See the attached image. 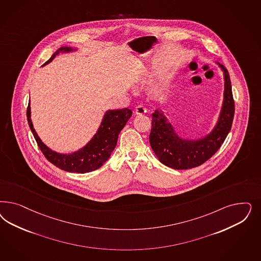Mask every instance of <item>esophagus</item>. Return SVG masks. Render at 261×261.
<instances>
[{
    "instance_id": "1",
    "label": "esophagus",
    "mask_w": 261,
    "mask_h": 261,
    "mask_svg": "<svg viewBox=\"0 0 261 261\" xmlns=\"http://www.w3.org/2000/svg\"><path fill=\"white\" fill-rule=\"evenodd\" d=\"M135 112L136 115H143V114H145V113L147 112V110H146V108H145L144 106L139 105V106H137V107L135 108Z\"/></svg>"
}]
</instances>
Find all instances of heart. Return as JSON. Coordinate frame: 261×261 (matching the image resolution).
<instances>
[{"label": "heart", "mask_w": 261, "mask_h": 261, "mask_svg": "<svg viewBox=\"0 0 261 261\" xmlns=\"http://www.w3.org/2000/svg\"><path fill=\"white\" fill-rule=\"evenodd\" d=\"M144 76H148V71H147V70L145 71V74H144Z\"/></svg>", "instance_id": "obj_1"}]
</instances>
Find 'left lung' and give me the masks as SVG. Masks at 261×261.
I'll list each match as a JSON object with an SVG mask.
<instances>
[{
	"label": "left lung",
	"mask_w": 261,
	"mask_h": 261,
	"mask_svg": "<svg viewBox=\"0 0 261 261\" xmlns=\"http://www.w3.org/2000/svg\"><path fill=\"white\" fill-rule=\"evenodd\" d=\"M218 65L224 72V101L217 124L211 134L196 140L184 139L177 135L162 110H156L151 114L149 137L151 149L160 162L170 168L185 170L202 165L218 151L231 128L234 101L230 79L227 69Z\"/></svg>",
	"instance_id": "obj_1"
}]
</instances>
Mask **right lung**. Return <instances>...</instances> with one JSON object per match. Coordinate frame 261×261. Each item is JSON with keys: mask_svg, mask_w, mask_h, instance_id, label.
Instances as JSON below:
<instances>
[{"mask_svg": "<svg viewBox=\"0 0 261 261\" xmlns=\"http://www.w3.org/2000/svg\"><path fill=\"white\" fill-rule=\"evenodd\" d=\"M75 50L76 49L71 47H61L50 57L49 60L44 63V65L50 63L59 53H69ZM132 114L133 111L128 109L108 110L103 115L98 132L84 148L72 153H59L51 151L38 137L31 119L30 102L27 109L29 126L45 158L58 168L79 174L95 171L102 166V164L110 159L111 152L115 149L117 144L118 135L123 127L126 126V122L132 117Z\"/></svg>", "mask_w": 261, "mask_h": 261, "instance_id": "1", "label": "right lung"}]
</instances>
